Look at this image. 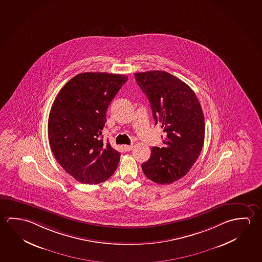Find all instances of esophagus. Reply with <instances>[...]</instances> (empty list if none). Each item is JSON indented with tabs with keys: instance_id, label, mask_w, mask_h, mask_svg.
I'll use <instances>...</instances> for the list:
<instances>
[{
	"instance_id": "1",
	"label": "esophagus",
	"mask_w": 262,
	"mask_h": 262,
	"mask_svg": "<svg viewBox=\"0 0 262 262\" xmlns=\"http://www.w3.org/2000/svg\"><path fill=\"white\" fill-rule=\"evenodd\" d=\"M133 145H124V150H126V151H129V150H133Z\"/></svg>"
}]
</instances>
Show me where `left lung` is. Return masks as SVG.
<instances>
[{"mask_svg":"<svg viewBox=\"0 0 262 262\" xmlns=\"http://www.w3.org/2000/svg\"><path fill=\"white\" fill-rule=\"evenodd\" d=\"M134 77L150 101L155 124L160 123L166 133L164 146L151 148L142 171L156 184H172L190 171L201 152L205 140L201 105L192 89L172 74L154 70Z\"/></svg>","mask_w":262,"mask_h":262,"instance_id":"1","label":"left lung"}]
</instances>
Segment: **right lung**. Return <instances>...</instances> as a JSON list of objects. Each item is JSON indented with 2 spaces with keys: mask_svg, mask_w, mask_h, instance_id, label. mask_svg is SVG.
I'll return each mask as SVG.
<instances>
[{
  "mask_svg": "<svg viewBox=\"0 0 262 262\" xmlns=\"http://www.w3.org/2000/svg\"><path fill=\"white\" fill-rule=\"evenodd\" d=\"M128 77L86 72L71 78L56 96L48 118V140L56 161L76 180L97 185L116 171L120 154L102 129L110 104Z\"/></svg>",
  "mask_w": 262,
  "mask_h": 262,
  "instance_id": "right-lung-1",
  "label": "right lung"
}]
</instances>
